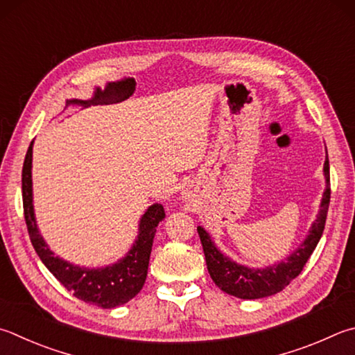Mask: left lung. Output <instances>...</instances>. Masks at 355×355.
Instances as JSON below:
<instances>
[{
  "instance_id": "obj_1",
  "label": "left lung",
  "mask_w": 355,
  "mask_h": 355,
  "mask_svg": "<svg viewBox=\"0 0 355 355\" xmlns=\"http://www.w3.org/2000/svg\"><path fill=\"white\" fill-rule=\"evenodd\" d=\"M324 175H326V192L321 202V209L313 222L312 230L301 247L295 251L292 256H288L286 261H282L278 266L267 267L262 270L247 268L237 266L236 262L230 261L227 256H223L218 251L214 243L211 242V237L202 228L197 227L200 242L203 245V253L208 266V272L216 286L223 290L225 293L233 295L236 298L242 300H257L263 296H270L284 290L288 282L296 278L304 268L309 257L317 248L321 239V234L324 231L327 209L331 202V177H329V158L324 161Z\"/></svg>"
}]
</instances>
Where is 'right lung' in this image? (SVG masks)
Segmentation results:
<instances>
[{
	"instance_id": "add662e5",
	"label": "right lung",
	"mask_w": 355,
	"mask_h": 355,
	"mask_svg": "<svg viewBox=\"0 0 355 355\" xmlns=\"http://www.w3.org/2000/svg\"><path fill=\"white\" fill-rule=\"evenodd\" d=\"M31 166L32 143L28 152H26L21 172L23 212L32 247H34L46 268L68 292L73 293L76 298L89 302V304L113 309L116 306L125 304L127 301L135 298L139 293V290L143 288L147 278V267H149L153 237H155L159 220H163L164 217L163 205L155 203L146 211L139 223L138 241L135 242L133 248L128 251L124 259L114 263V266L98 270L76 267L73 263H68L62 261L60 257L54 256L53 251L44 243L43 237L38 234L34 208H32Z\"/></svg>"
}]
</instances>
